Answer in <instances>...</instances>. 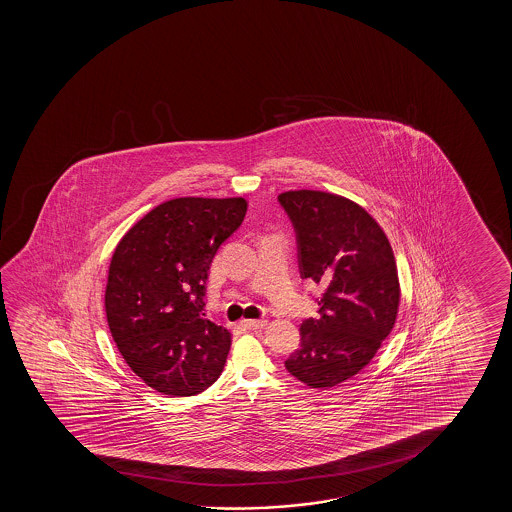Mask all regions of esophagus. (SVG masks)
I'll return each instance as SVG.
<instances>
[{
  "instance_id": "esophagus-1",
  "label": "esophagus",
  "mask_w": 512,
  "mask_h": 512,
  "mask_svg": "<svg viewBox=\"0 0 512 512\" xmlns=\"http://www.w3.org/2000/svg\"><path fill=\"white\" fill-rule=\"evenodd\" d=\"M241 325L246 327V329H264L267 325V320H243Z\"/></svg>"
}]
</instances>
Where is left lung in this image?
<instances>
[{
	"label": "left lung",
	"mask_w": 512,
	"mask_h": 512,
	"mask_svg": "<svg viewBox=\"0 0 512 512\" xmlns=\"http://www.w3.org/2000/svg\"><path fill=\"white\" fill-rule=\"evenodd\" d=\"M294 224L301 276L325 287L318 318L301 325V348L285 362L311 388L353 378L378 353L399 313L392 246L369 211L323 190L281 192Z\"/></svg>",
	"instance_id": "1"
}]
</instances>
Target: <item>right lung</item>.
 Here are the masks:
<instances>
[{"mask_svg":"<svg viewBox=\"0 0 512 512\" xmlns=\"http://www.w3.org/2000/svg\"><path fill=\"white\" fill-rule=\"evenodd\" d=\"M246 208L243 197H176L148 211L113 252L108 327L131 371L155 392L190 397L224 371L231 332L206 318L204 285Z\"/></svg>","mask_w":512,"mask_h":512,"instance_id":"obj_1","label":"right lung"}]
</instances>
